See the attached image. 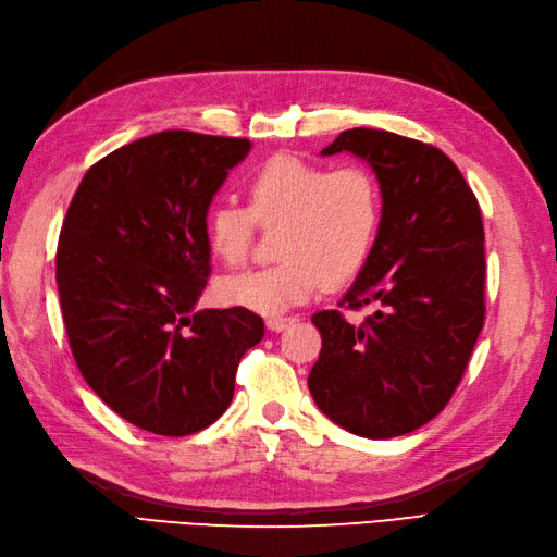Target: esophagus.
Listing matches in <instances>:
<instances>
[{"label": "esophagus", "instance_id": "1", "mask_svg": "<svg viewBox=\"0 0 557 557\" xmlns=\"http://www.w3.org/2000/svg\"><path fill=\"white\" fill-rule=\"evenodd\" d=\"M293 317H269L267 319V329H271V331H283L286 329L288 324H293Z\"/></svg>", "mask_w": 557, "mask_h": 557}]
</instances>
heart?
Masks as SVG:
<instances>
[{"label": "heart", "instance_id": "b5f03b06", "mask_svg": "<svg viewBox=\"0 0 557 557\" xmlns=\"http://www.w3.org/2000/svg\"><path fill=\"white\" fill-rule=\"evenodd\" d=\"M247 207L216 202L207 209L205 236L214 257L243 264L257 224L274 226L278 262L219 281V300L278 317L329 286L360 274L381 228V188L367 166L326 169L295 154H274L245 183Z\"/></svg>", "mask_w": 557, "mask_h": 557}]
</instances>
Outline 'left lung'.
Here are the masks:
<instances>
[{"label":"left lung","mask_w":557,"mask_h":557,"mask_svg":"<svg viewBox=\"0 0 557 557\" xmlns=\"http://www.w3.org/2000/svg\"><path fill=\"white\" fill-rule=\"evenodd\" d=\"M352 152L383 197L374 250L321 333L310 393L331 422L393 438L431 422L460 386L486 317L484 224L476 195L438 147L374 128L343 131L321 154ZM372 304L360 327L343 309Z\"/></svg>","instance_id":"left-lung-1"}]
</instances>
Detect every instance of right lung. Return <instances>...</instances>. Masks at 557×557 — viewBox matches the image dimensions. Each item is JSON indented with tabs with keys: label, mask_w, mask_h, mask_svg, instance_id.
Returning <instances> with one entry per match:
<instances>
[{
	"label": "right lung",
	"mask_w": 557,
	"mask_h": 557,
	"mask_svg": "<svg viewBox=\"0 0 557 557\" xmlns=\"http://www.w3.org/2000/svg\"><path fill=\"white\" fill-rule=\"evenodd\" d=\"M247 138L162 131L88 169L57 245V286L83 379L119 417L190 436L226 412L264 321L195 312L209 278L205 216Z\"/></svg>",
	"instance_id": "obj_1"
}]
</instances>
